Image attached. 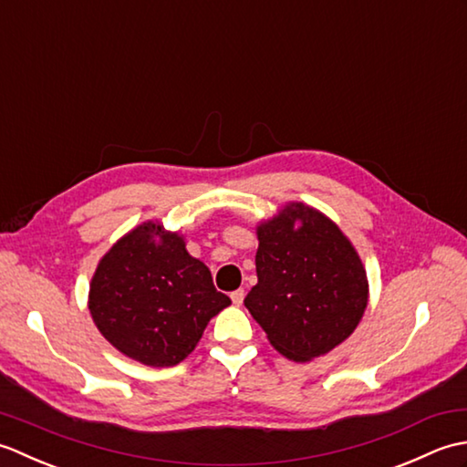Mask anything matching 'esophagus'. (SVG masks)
<instances>
[{
    "label": "esophagus",
    "instance_id": "esophagus-1",
    "mask_svg": "<svg viewBox=\"0 0 467 467\" xmlns=\"http://www.w3.org/2000/svg\"><path fill=\"white\" fill-rule=\"evenodd\" d=\"M231 299H233V303H234L236 306H241L243 301H244V291H243V289L233 291V293H231Z\"/></svg>",
    "mask_w": 467,
    "mask_h": 467
}]
</instances>
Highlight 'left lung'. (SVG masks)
<instances>
[{"instance_id": "left-lung-1", "label": "left lung", "mask_w": 467, "mask_h": 467, "mask_svg": "<svg viewBox=\"0 0 467 467\" xmlns=\"http://www.w3.org/2000/svg\"><path fill=\"white\" fill-rule=\"evenodd\" d=\"M256 283L244 306L266 339L296 363L327 355L349 337L369 303L353 243L329 216L285 202L256 224Z\"/></svg>"}]
</instances>
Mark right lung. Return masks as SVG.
<instances>
[{
  "instance_id": "right-lung-1",
  "label": "right lung",
  "mask_w": 467,
  "mask_h": 467,
  "mask_svg": "<svg viewBox=\"0 0 467 467\" xmlns=\"http://www.w3.org/2000/svg\"><path fill=\"white\" fill-rule=\"evenodd\" d=\"M231 305L208 266L186 251L184 234L146 221L98 263L88 309L114 349L148 367L184 361L208 321Z\"/></svg>"
}]
</instances>
